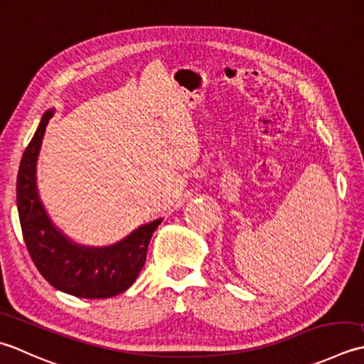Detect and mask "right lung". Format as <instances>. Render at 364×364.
Instances as JSON below:
<instances>
[{
	"mask_svg": "<svg viewBox=\"0 0 364 364\" xmlns=\"http://www.w3.org/2000/svg\"><path fill=\"white\" fill-rule=\"evenodd\" d=\"M53 114L55 108L43 113L20 161L17 209L21 232L37 270L55 289L80 299H109L127 291L139 275L152 234L163 218L141 225L108 247H86L58 229L41 201L36 177L42 139Z\"/></svg>",
	"mask_w": 364,
	"mask_h": 364,
	"instance_id": "add662e5",
	"label": "right lung"
}]
</instances>
